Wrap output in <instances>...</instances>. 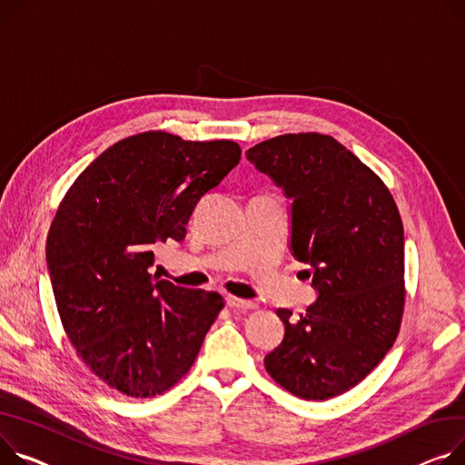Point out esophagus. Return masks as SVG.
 Wrapping results in <instances>:
<instances>
[{
	"mask_svg": "<svg viewBox=\"0 0 465 465\" xmlns=\"http://www.w3.org/2000/svg\"><path fill=\"white\" fill-rule=\"evenodd\" d=\"M226 304L230 308H239V311H251V308H256L258 302L254 301H246V299H239V297H233V295H228L226 297Z\"/></svg>",
	"mask_w": 465,
	"mask_h": 465,
	"instance_id": "obj_1",
	"label": "esophagus"
}]
</instances>
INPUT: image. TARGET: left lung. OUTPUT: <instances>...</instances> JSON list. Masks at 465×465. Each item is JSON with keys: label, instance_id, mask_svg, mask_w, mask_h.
Listing matches in <instances>:
<instances>
[{"label": "left lung", "instance_id": "1", "mask_svg": "<svg viewBox=\"0 0 465 465\" xmlns=\"http://www.w3.org/2000/svg\"><path fill=\"white\" fill-rule=\"evenodd\" d=\"M290 203V251L318 299L265 355L271 378L304 400L362 381L392 348L404 312V226L383 181L334 138L302 133L246 151Z\"/></svg>", "mask_w": 465, "mask_h": 465}]
</instances>
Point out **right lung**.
<instances>
[{
	"mask_svg": "<svg viewBox=\"0 0 465 465\" xmlns=\"http://www.w3.org/2000/svg\"><path fill=\"white\" fill-rule=\"evenodd\" d=\"M235 142L149 131L93 161L46 241L57 312L84 362L112 389L149 398L189 372L223 308L216 292L159 281V242L187 235L202 196L239 164Z\"/></svg>",
	"mask_w": 465,
	"mask_h": 465,
	"instance_id": "1",
	"label": "right lung"
}]
</instances>
